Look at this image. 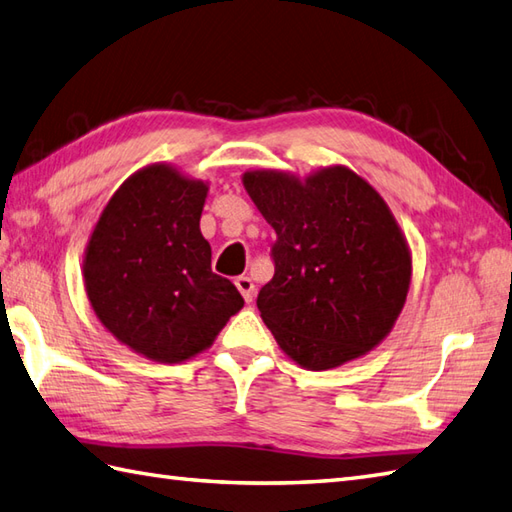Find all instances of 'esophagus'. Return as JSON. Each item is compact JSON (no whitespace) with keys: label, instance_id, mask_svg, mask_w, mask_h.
I'll list each match as a JSON object with an SVG mask.
<instances>
[{"label":"esophagus","instance_id":"obj_1","mask_svg":"<svg viewBox=\"0 0 512 512\" xmlns=\"http://www.w3.org/2000/svg\"><path fill=\"white\" fill-rule=\"evenodd\" d=\"M234 285H236L238 291H241L245 302H252V298H254V282H252V278H249V276H238L234 280Z\"/></svg>","mask_w":512,"mask_h":512}]
</instances>
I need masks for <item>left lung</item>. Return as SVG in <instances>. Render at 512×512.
<instances>
[{"label": "left lung", "instance_id": "obj_1", "mask_svg": "<svg viewBox=\"0 0 512 512\" xmlns=\"http://www.w3.org/2000/svg\"><path fill=\"white\" fill-rule=\"evenodd\" d=\"M243 186L276 230V274L258 311L289 359L331 370L390 335L412 282V252L392 210L348 166L243 173Z\"/></svg>", "mask_w": 512, "mask_h": 512}]
</instances>
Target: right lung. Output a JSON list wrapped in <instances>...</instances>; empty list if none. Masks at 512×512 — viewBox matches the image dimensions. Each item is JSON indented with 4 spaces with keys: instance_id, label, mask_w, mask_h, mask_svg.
I'll return each instance as SVG.
<instances>
[{
    "instance_id": "obj_1",
    "label": "right lung",
    "mask_w": 512,
    "mask_h": 512,
    "mask_svg": "<svg viewBox=\"0 0 512 512\" xmlns=\"http://www.w3.org/2000/svg\"><path fill=\"white\" fill-rule=\"evenodd\" d=\"M206 197L208 181L149 164L122 181L89 234L87 300L120 344L151 361L197 357L245 304L212 274L199 227Z\"/></svg>"
}]
</instances>
